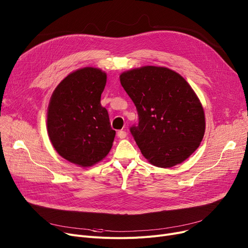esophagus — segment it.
Masks as SVG:
<instances>
[{
	"instance_id": "obj_1",
	"label": "esophagus",
	"mask_w": 248,
	"mask_h": 248,
	"mask_svg": "<svg viewBox=\"0 0 248 248\" xmlns=\"http://www.w3.org/2000/svg\"><path fill=\"white\" fill-rule=\"evenodd\" d=\"M126 136H127V134L124 131H119V132H117V137H119L120 139H125Z\"/></svg>"
}]
</instances>
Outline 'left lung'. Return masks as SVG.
I'll use <instances>...</instances> for the list:
<instances>
[{"mask_svg": "<svg viewBox=\"0 0 248 248\" xmlns=\"http://www.w3.org/2000/svg\"><path fill=\"white\" fill-rule=\"evenodd\" d=\"M121 83L139 115L131 133L154 166L170 168L197 150L205 133L202 104L179 73L158 66L123 72Z\"/></svg>", "mask_w": 248, "mask_h": 248, "instance_id": "obj_1", "label": "left lung"}]
</instances>
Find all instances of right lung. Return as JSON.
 Wrapping results in <instances>:
<instances>
[{"instance_id":"add662e5","label":"right lung","mask_w":248,"mask_h":248,"mask_svg":"<svg viewBox=\"0 0 248 248\" xmlns=\"http://www.w3.org/2000/svg\"><path fill=\"white\" fill-rule=\"evenodd\" d=\"M107 73L98 68L78 69L57 85L47 111V132L65 160L90 167L109 153L115 136L100 96Z\"/></svg>"}]
</instances>
